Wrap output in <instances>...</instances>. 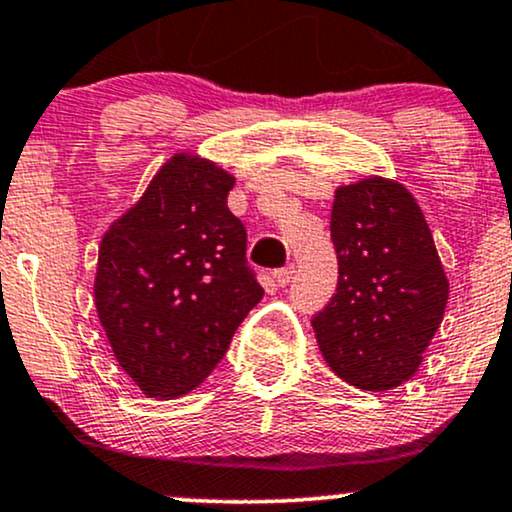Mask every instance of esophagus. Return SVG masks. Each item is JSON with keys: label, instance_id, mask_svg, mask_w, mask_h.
Returning a JSON list of instances; mask_svg holds the SVG:
<instances>
[{"label": "esophagus", "instance_id": "esophagus-1", "mask_svg": "<svg viewBox=\"0 0 512 512\" xmlns=\"http://www.w3.org/2000/svg\"><path fill=\"white\" fill-rule=\"evenodd\" d=\"M294 273H297V268H294V263H287L285 268H278V270H273V280L278 282L280 287H285V285H290V282H292Z\"/></svg>", "mask_w": 512, "mask_h": 512}]
</instances>
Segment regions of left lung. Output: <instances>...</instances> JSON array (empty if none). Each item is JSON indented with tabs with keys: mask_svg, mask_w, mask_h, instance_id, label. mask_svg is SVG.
<instances>
[{
	"mask_svg": "<svg viewBox=\"0 0 512 512\" xmlns=\"http://www.w3.org/2000/svg\"><path fill=\"white\" fill-rule=\"evenodd\" d=\"M338 287L314 316L330 369L362 390H390L422 364L441 326L448 280L422 210L405 186L374 177L342 186L330 213Z\"/></svg>",
	"mask_w": 512,
	"mask_h": 512,
	"instance_id": "1",
	"label": "left lung"
}]
</instances>
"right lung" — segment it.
<instances>
[{
  "label": "right lung",
  "mask_w": 512,
  "mask_h": 512,
  "mask_svg": "<svg viewBox=\"0 0 512 512\" xmlns=\"http://www.w3.org/2000/svg\"><path fill=\"white\" fill-rule=\"evenodd\" d=\"M234 177L174 155L102 237L95 306L114 357L150 398L189 393L261 302L246 227L227 208Z\"/></svg>",
  "instance_id": "add662e5"
}]
</instances>
